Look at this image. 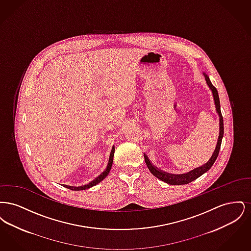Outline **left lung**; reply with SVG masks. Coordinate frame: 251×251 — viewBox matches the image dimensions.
Listing matches in <instances>:
<instances>
[{
  "label": "left lung",
  "instance_id": "obj_1",
  "mask_svg": "<svg viewBox=\"0 0 251 251\" xmlns=\"http://www.w3.org/2000/svg\"><path fill=\"white\" fill-rule=\"evenodd\" d=\"M205 79H206V83L209 85V87L211 88L213 95H214V99H215V108L216 111L219 115V125H220V130H219V136H218V141H217V145L215 148L214 154L211 157V159L209 160V162L207 164H205L202 167L196 168L194 170H192L190 172L186 173V174H182V175H172V174H167L166 172H163L161 170H159L158 168L153 167L152 164H151L149 158L147 155L144 154L145 157V162L148 168L150 169V171L151 172L152 175H154L156 178L169 183L171 185H180V184H187L189 182L193 181L194 179H198L199 177H201L202 174H204L206 171H208L211 167H213L214 163L218 156L219 151H220V147H221V142H222V138H223V134H224V124H223V117L221 114V110H220V101H219V96H218V92L216 90L215 86L212 84L209 77L204 73Z\"/></svg>",
  "mask_w": 251,
  "mask_h": 251
}]
</instances>
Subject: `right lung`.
I'll return each instance as SVG.
<instances>
[{
    "label": "right lung",
    "instance_id": "obj_1",
    "mask_svg": "<svg viewBox=\"0 0 251 251\" xmlns=\"http://www.w3.org/2000/svg\"><path fill=\"white\" fill-rule=\"evenodd\" d=\"M114 153H115V148L113 147V149H112V151H111V153H110V157H109V162H108V166L107 168L99 176V177H97L93 181H91L90 183H88V184H86V185H84V186H80V187H75V186H66V185H64L65 187H67V188H69V189H71V190H74V191H79V190H84V189H87V188H90V187H92V186H94L96 184H98L99 182H100L102 179H104L106 176L108 175V173H109V171H110V169H111V167H112V164H113V158H114Z\"/></svg>",
    "mask_w": 251,
    "mask_h": 251
}]
</instances>
